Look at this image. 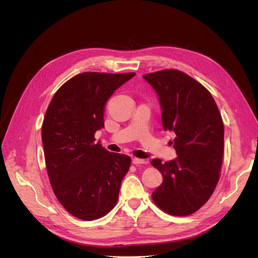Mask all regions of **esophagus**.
Here are the masks:
<instances>
[{
	"label": "esophagus",
	"mask_w": 258,
	"mask_h": 258,
	"mask_svg": "<svg viewBox=\"0 0 258 258\" xmlns=\"http://www.w3.org/2000/svg\"><path fill=\"white\" fill-rule=\"evenodd\" d=\"M132 163H134V165H145V163H147V161L140 158H132Z\"/></svg>",
	"instance_id": "1"
}]
</instances>
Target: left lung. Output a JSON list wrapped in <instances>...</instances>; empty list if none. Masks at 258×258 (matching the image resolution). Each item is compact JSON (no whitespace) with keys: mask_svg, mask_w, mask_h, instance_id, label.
Here are the masks:
<instances>
[{"mask_svg":"<svg viewBox=\"0 0 258 258\" xmlns=\"http://www.w3.org/2000/svg\"><path fill=\"white\" fill-rule=\"evenodd\" d=\"M156 91L165 130L175 134L177 157L153 159L163 182L153 200L171 215L196 212L213 194L220 178L224 153V123L213 97L192 77L177 70L143 75Z\"/></svg>","mask_w":258,"mask_h":258,"instance_id":"left-lung-1","label":"left lung"}]
</instances>
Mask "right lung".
I'll return each mask as SVG.
<instances>
[{
    "label": "right lung",
    "instance_id": "right-lung-1",
    "mask_svg": "<svg viewBox=\"0 0 258 258\" xmlns=\"http://www.w3.org/2000/svg\"><path fill=\"white\" fill-rule=\"evenodd\" d=\"M135 75H76L54 93L46 111L42 141L52 190L68 212L81 220L106 215L118 200L131 159L105 150L95 134L104 127L106 101Z\"/></svg>",
    "mask_w": 258,
    "mask_h": 258
}]
</instances>
